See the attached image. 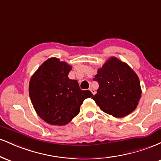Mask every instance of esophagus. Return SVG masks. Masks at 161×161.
Wrapping results in <instances>:
<instances>
[{"label": "esophagus", "instance_id": "34e87169", "mask_svg": "<svg viewBox=\"0 0 161 161\" xmlns=\"http://www.w3.org/2000/svg\"><path fill=\"white\" fill-rule=\"evenodd\" d=\"M89 90H90V91H91V92H92V94H93V95H95V94L96 93L95 90V89H93V88H89Z\"/></svg>", "mask_w": 161, "mask_h": 161}]
</instances>
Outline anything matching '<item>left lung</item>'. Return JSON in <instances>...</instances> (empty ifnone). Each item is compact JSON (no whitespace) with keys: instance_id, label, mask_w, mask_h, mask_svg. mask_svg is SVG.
I'll return each mask as SVG.
<instances>
[{"instance_id":"left-lung-1","label":"left lung","mask_w":161,"mask_h":161,"mask_svg":"<svg viewBox=\"0 0 161 161\" xmlns=\"http://www.w3.org/2000/svg\"><path fill=\"white\" fill-rule=\"evenodd\" d=\"M94 80L98 82L99 88L92 98L106 114L122 118L136 108L141 98V86L128 64L110 57L97 69Z\"/></svg>"}]
</instances>
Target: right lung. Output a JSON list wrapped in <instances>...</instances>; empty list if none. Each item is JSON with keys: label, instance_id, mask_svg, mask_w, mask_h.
<instances>
[{"label": "right lung", "instance_id": "obj_1", "mask_svg": "<svg viewBox=\"0 0 161 161\" xmlns=\"http://www.w3.org/2000/svg\"><path fill=\"white\" fill-rule=\"evenodd\" d=\"M72 67L66 62L51 57L31 77L29 92L38 116L51 125H64L78 115L88 90L80 89L77 80L68 77Z\"/></svg>", "mask_w": 161, "mask_h": 161}]
</instances>
